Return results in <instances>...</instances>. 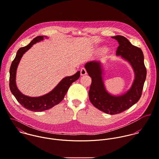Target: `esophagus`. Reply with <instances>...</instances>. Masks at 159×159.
I'll list each match as a JSON object with an SVG mask.
<instances>
[{"label": "esophagus", "instance_id": "1", "mask_svg": "<svg viewBox=\"0 0 159 159\" xmlns=\"http://www.w3.org/2000/svg\"><path fill=\"white\" fill-rule=\"evenodd\" d=\"M87 72L86 69H85V68H84V67L82 68L81 70H80V75H81L82 76H84V75H87Z\"/></svg>", "mask_w": 159, "mask_h": 159}]
</instances>
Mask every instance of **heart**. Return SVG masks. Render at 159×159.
I'll return each mask as SVG.
<instances>
[{"label":"heart","mask_w":159,"mask_h":159,"mask_svg":"<svg viewBox=\"0 0 159 159\" xmlns=\"http://www.w3.org/2000/svg\"><path fill=\"white\" fill-rule=\"evenodd\" d=\"M107 50V48L105 47H100L97 48L95 50V52L96 54H102L103 53H104Z\"/></svg>","instance_id":"b5f03b06"}]
</instances>
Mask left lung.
Segmentation results:
<instances>
[{
  "label": "left lung",
  "mask_w": 159,
  "mask_h": 159,
  "mask_svg": "<svg viewBox=\"0 0 159 159\" xmlns=\"http://www.w3.org/2000/svg\"><path fill=\"white\" fill-rule=\"evenodd\" d=\"M119 42L116 55L127 61L131 66L134 79L127 92L114 95L109 93L103 80L104 69L100 61H92L85 64V68L92 78L89 98L92 104L99 110L111 115L119 114L131 107L140 99L146 78V69L144 63L142 50L133 45L122 35L112 37Z\"/></svg>",
  "instance_id": "1"
}]
</instances>
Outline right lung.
<instances>
[{
	"label": "right lung",
	"mask_w": 159,
	"mask_h": 159,
	"mask_svg": "<svg viewBox=\"0 0 159 159\" xmlns=\"http://www.w3.org/2000/svg\"><path fill=\"white\" fill-rule=\"evenodd\" d=\"M43 38L47 39L48 37L47 36H37L35 37L27 46L20 48L18 50L10 69L9 85L11 92L22 106L28 110L34 112L46 111L59 104L63 99L70 85L79 79L80 73V71H78L72 76L64 77L52 91L44 95L31 97L23 94L18 90L16 84V70L18 64L23 55L32 47L34 44L42 41Z\"/></svg>",
	"instance_id": "add662e5"
}]
</instances>
